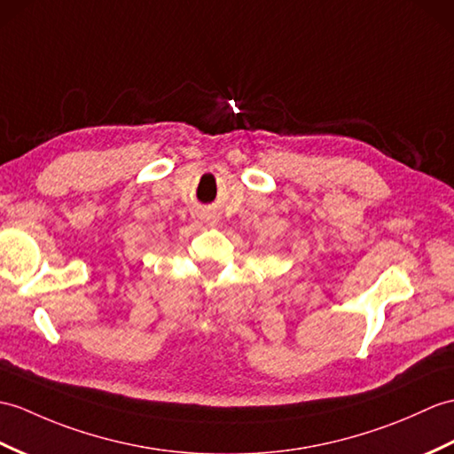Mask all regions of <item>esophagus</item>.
<instances>
[{"mask_svg":"<svg viewBox=\"0 0 454 454\" xmlns=\"http://www.w3.org/2000/svg\"><path fill=\"white\" fill-rule=\"evenodd\" d=\"M203 220H205L207 224H210V226H215V224H216V216H215V215H210V213H205V215H203Z\"/></svg>","mask_w":454,"mask_h":454,"instance_id":"1","label":"esophagus"}]
</instances>
